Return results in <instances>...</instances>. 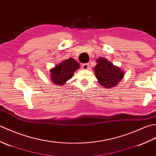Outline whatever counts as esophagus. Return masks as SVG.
Wrapping results in <instances>:
<instances>
[{"label": "esophagus", "instance_id": "esophagus-1", "mask_svg": "<svg viewBox=\"0 0 156 156\" xmlns=\"http://www.w3.org/2000/svg\"><path fill=\"white\" fill-rule=\"evenodd\" d=\"M82 68L84 69H88L89 68V64L88 63H87V64H83L82 65Z\"/></svg>", "mask_w": 156, "mask_h": 156}]
</instances>
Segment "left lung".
<instances>
[{
	"mask_svg": "<svg viewBox=\"0 0 156 156\" xmlns=\"http://www.w3.org/2000/svg\"><path fill=\"white\" fill-rule=\"evenodd\" d=\"M97 65L94 68L95 76L98 82L105 88H111L117 86L123 78L124 74L121 69L115 66L107 59L100 58L97 60Z\"/></svg>",
	"mask_w": 156,
	"mask_h": 156,
	"instance_id": "1",
	"label": "left lung"
}]
</instances>
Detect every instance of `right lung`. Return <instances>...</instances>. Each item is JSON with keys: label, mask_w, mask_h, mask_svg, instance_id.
<instances>
[{"label": "right lung", "mask_w": 156, "mask_h": 156, "mask_svg": "<svg viewBox=\"0 0 156 156\" xmlns=\"http://www.w3.org/2000/svg\"><path fill=\"white\" fill-rule=\"evenodd\" d=\"M80 68V64L72 58L62 62L51 69V80L56 85H63L72 78L74 72Z\"/></svg>", "instance_id": "right-lung-1"}]
</instances>
